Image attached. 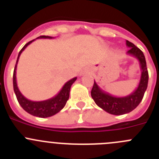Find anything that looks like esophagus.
Listing matches in <instances>:
<instances>
[{
  "label": "esophagus",
  "instance_id": "34e87169",
  "mask_svg": "<svg viewBox=\"0 0 159 159\" xmlns=\"http://www.w3.org/2000/svg\"><path fill=\"white\" fill-rule=\"evenodd\" d=\"M84 72H86V71H84Z\"/></svg>",
  "mask_w": 159,
  "mask_h": 159
}]
</instances>
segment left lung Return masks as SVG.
Segmentation results:
<instances>
[{
  "label": "left lung",
  "instance_id": "left-lung-1",
  "mask_svg": "<svg viewBox=\"0 0 159 159\" xmlns=\"http://www.w3.org/2000/svg\"><path fill=\"white\" fill-rule=\"evenodd\" d=\"M126 44L130 48L127 52V54L135 57L139 61L142 73L138 88L134 90V92L127 96L116 97L102 91L95 81H94L93 88L91 92L92 99L95 103L102 110L115 116L124 115L135 109L143 99L148 84V71L144 54L131 42L127 40Z\"/></svg>",
  "mask_w": 159,
  "mask_h": 159
}]
</instances>
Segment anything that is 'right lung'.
Wrapping results in <instances>:
<instances>
[{
	"instance_id": "obj_1",
	"label": "right lung",
	"mask_w": 159,
	"mask_h": 159,
	"mask_svg": "<svg viewBox=\"0 0 159 159\" xmlns=\"http://www.w3.org/2000/svg\"><path fill=\"white\" fill-rule=\"evenodd\" d=\"M38 38H48V39H52V36H40ZM36 38V39H38ZM35 40H32L27 43L22 48V49L20 51L19 54H18L17 60H16V66L14 68L13 71V89L14 92L16 94V99H17L18 102L20 105L21 106L24 110L26 112L29 113L32 116H36V117L40 118H47L51 117V116H54L59 111L62 110L63 108L65 106L66 102L69 99V93L70 89L72 85V84L76 80V77L71 79L69 81H67L64 86H63L62 89L60 90V92L57 94V95H55L54 97L51 98V99H47V100L43 101H31L28 99L27 98H25L21 92H20L19 88L17 87V84H16V66H17L18 60H19L20 56L22 53V52L26 48L29 44H30L32 41H34Z\"/></svg>"
}]
</instances>
